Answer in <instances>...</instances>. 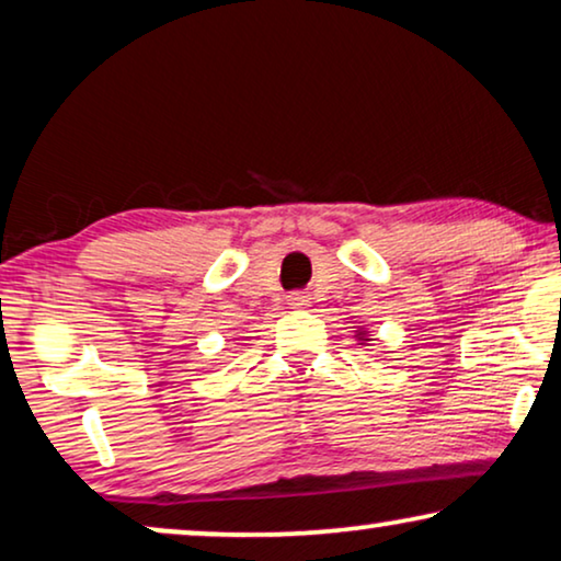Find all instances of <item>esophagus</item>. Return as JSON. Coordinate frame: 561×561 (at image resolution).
Masks as SVG:
<instances>
[{
  "instance_id": "obj_1",
  "label": "esophagus",
  "mask_w": 561,
  "mask_h": 561,
  "mask_svg": "<svg viewBox=\"0 0 561 561\" xmlns=\"http://www.w3.org/2000/svg\"><path fill=\"white\" fill-rule=\"evenodd\" d=\"M290 301V306H294V309H306V306H309V298H306L304 294H294L288 298Z\"/></svg>"
}]
</instances>
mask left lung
Instances as JSON below:
<instances>
[{
	"label": "left lung",
	"mask_w": 561,
	"mask_h": 561,
	"mask_svg": "<svg viewBox=\"0 0 561 561\" xmlns=\"http://www.w3.org/2000/svg\"><path fill=\"white\" fill-rule=\"evenodd\" d=\"M357 340H359V342H367V340H365V332H357Z\"/></svg>",
	"instance_id": "left-lung-1"
}]
</instances>
